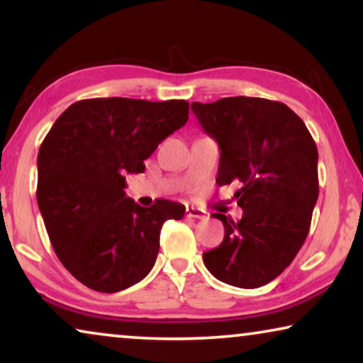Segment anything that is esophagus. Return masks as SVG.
Wrapping results in <instances>:
<instances>
[{
	"mask_svg": "<svg viewBox=\"0 0 363 363\" xmlns=\"http://www.w3.org/2000/svg\"><path fill=\"white\" fill-rule=\"evenodd\" d=\"M186 216H188V218H195V220H205L206 213L203 211V210H200V208L188 206V208H186Z\"/></svg>",
	"mask_w": 363,
	"mask_h": 363,
	"instance_id": "obj_1",
	"label": "esophagus"
}]
</instances>
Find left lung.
<instances>
[{
  "instance_id": "left-lung-1",
  "label": "left lung",
  "mask_w": 363,
  "mask_h": 363,
  "mask_svg": "<svg viewBox=\"0 0 363 363\" xmlns=\"http://www.w3.org/2000/svg\"><path fill=\"white\" fill-rule=\"evenodd\" d=\"M191 111L220 145L218 185H241L235 196L242 218L213 215L225 240L203 252V262L216 279L256 289L291 264L309 235L319 196L315 142L282 102L240 96L193 102Z\"/></svg>"
}]
</instances>
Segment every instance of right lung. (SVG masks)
<instances>
[{
	"label": "right lung",
	"instance_id": "right-lung-1",
	"mask_svg": "<svg viewBox=\"0 0 363 363\" xmlns=\"http://www.w3.org/2000/svg\"><path fill=\"white\" fill-rule=\"evenodd\" d=\"M188 121L186 101L108 97L74 102L38 153L36 198L59 261L84 286L118 292L155 264L167 220L185 206L125 196L127 173H143L158 143Z\"/></svg>",
	"mask_w": 363,
	"mask_h": 363
}]
</instances>
